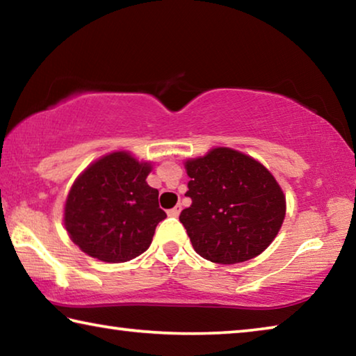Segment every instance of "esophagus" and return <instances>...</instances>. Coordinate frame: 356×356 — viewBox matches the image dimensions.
<instances>
[{
  "label": "esophagus",
  "mask_w": 356,
  "mask_h": 356,
  "mask_svg": "<svg viewBox=\"0 0 356 356\" xmlns=\"http://www.w3.org/2000/svg\"><path fill=\"white\" fill-rule=\"evenodd\" d=\"M180 210H182V206H176V207H172L171 210H168V215H170V216H179Z\"/></svg>",
  "instance_id": "34e87169"
}]
</instances>
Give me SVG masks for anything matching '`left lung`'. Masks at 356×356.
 I'll return each instance as SVG.
<instances>
[{
	"label": "left lung",
	"mask_w": 356,
	"mask_h": 356,
	"mask_svg": "<svg viewBox=\"0 0 356 356\" xmlns=\"http://www.w3.org/2000/svg\"><path fill=\"white\" fill-rule=\"evenodd\" d=\"M185 170L191 206L179 220L197 254L229 265L267 250L286 216V196L267 168L238 150L215 147L186 160Z\"/></svg>",
	"instance_id": "left-lung-1"
}]
</instances>
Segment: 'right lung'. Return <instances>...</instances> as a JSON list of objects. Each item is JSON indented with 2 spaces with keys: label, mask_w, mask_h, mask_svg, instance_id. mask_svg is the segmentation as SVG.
I'll return each instance as SVG.
<instances>
[{
  "label": "right lung",
  "mask_w": 356,
  "mask_h": 356,
  "mask_svg": "<svg viewBox=\"0 0 356 356\" xmlns=\"http://www.w3.org/2000/svg\"><path fill=\"white\" fill-rule=\"evenodd\" d=\"M149 161L118 150L89 165L72 185L64 226L78 248L99 261L127 262L143 254L156 225L166 218L159 190L146 179Z\"/></svg>",
  "instance_id": "obj_1"
}]
</instances>
